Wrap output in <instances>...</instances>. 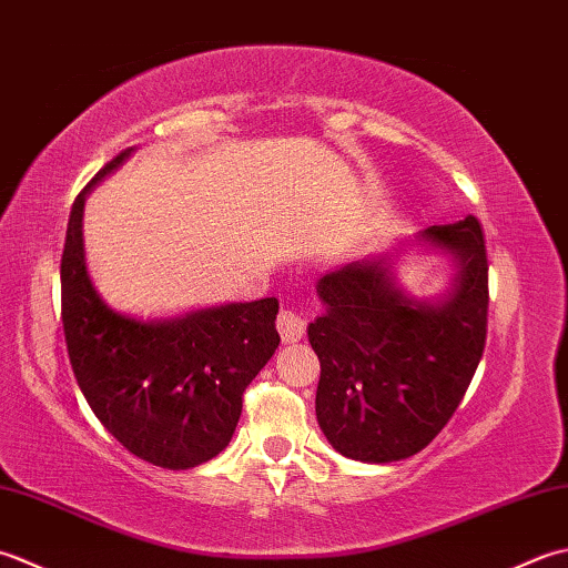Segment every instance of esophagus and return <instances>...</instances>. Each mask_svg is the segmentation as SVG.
<instances>
[{
  "instance_id": "esophagus-1",
  "label": "esophagus",
  "mask_w": 568,
  "mask_h": 568,
  "mask_svg": "<svg viewBox=\"0 0 568 568\" xmlns=\"http://www.w3.org/2000/svg\"><path fill=\"white\" fill-rule=\"evenodd\" d=\"M276 328H280L284 343H296L306 333V316L294 308H282L280 316H276Z\"/></svg>"
}]
</instances>
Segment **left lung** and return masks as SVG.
Instances as JSON below:
<instances>
[{
	"mask_svg": "<svg viewBox=\"0 0 568 568\" xmlns=\"http://www.w3.org/2000/svg\"><path fill=\"white\" fill-rule=\"evenodd\" d=\"M456 257L438 304L402 292L392 264H343L318 280L323 316L308 323L321 361L316 419L338 454L402 460L429 446L466 395L488 333V254L478 217L419 233Z\"/></svg>",
	"mask_w": 568,
	"mask_h": 568,
	"instance_id": "left-lung-1",
	"label": "left lung"
}]
</instances>
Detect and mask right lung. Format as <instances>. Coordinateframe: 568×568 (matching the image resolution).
Listing matches in <instances>:
<instances>
[{"mask_svg": "<svg viewBox=\"0 0 568 568\" xmlns=\"http://www.w3.org/2000/svg\"><path fill=\"white\" fill-rule=\"evenodd\" d=\"M132 154L124 149L78 193L61 257V318L78 387L102 426L146 463L186 470L235 434L242 395L280 345V301L260 298L136 321L112 311L90 282L83 252L88 191Z\"/></svg>", "mask_w": 568, "mask_h": 568, "instance_id": "add662e5", "label": "right lung"}]
</instances>
